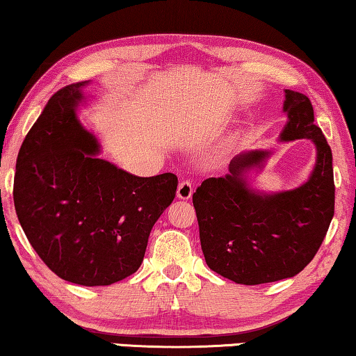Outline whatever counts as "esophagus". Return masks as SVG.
I'll return each instance as SVG.
<instances>
[{"mask_svg": "<svg viewBox=\"0 0 356 356\" xmlns=\"http://www.w3.org/2000/svg\"><path fill=\"white\" fill-rule=\"evenodd\" d=\"M193 195V185L190 180H180L179 187H177V198L180 200H188L192 198Z\"/></svg>", "mask_w": 356, "mask_h": 356, "instance_id": "esophagus-1", "label": "esophagus"}]
</instances>
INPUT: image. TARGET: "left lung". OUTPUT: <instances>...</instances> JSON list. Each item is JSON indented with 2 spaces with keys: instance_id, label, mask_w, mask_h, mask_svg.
<instances>
[{
  "instance_id": "left-lung-1",
  "label": "left lung",
  "mask_w": 356,
  "mask_h": 356,
  "mask_svg": "<svg viewBox=\"0 0 356 356\" xmlns=\"http://www.w3.org/2000/svg\"><path fill=\"white\" fill-rule=\"evenodd\" d=\"M288 124L281 140L310 139L316 164L299 188L262 195L248 187L243 172L257 166L267 152L236 156L225 177H209L193 193L200 241L212 272L238 284H262L291 278L312 262L334 216L332 152L314 121L310 99L286 89Z\"/></svg>"
}]
</instances>
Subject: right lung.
I'll return each mask as SVG.
<instances>
[{"mask_svg":"<svg viewBox=\"0 0 356 356\" xmlns=\"http://www.w3.org/2000/svg\"><path fill=\"white\" fill-rule=\"evenodd\" d=\"M86 84H68L46 104L19 150L13 195L49 270L75 284L108 286L140 267L177 177H137L97 158V140L76 118Z\"/></svg>","mask_w":356,"mask_h":356,"instance_id":"1","label":"right lung"}]
</instances>
